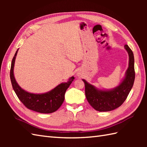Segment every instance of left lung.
Masks as SVG:
<instances>
[{"instance_id": "left-lung-1", "label": "left lung", "mask_w": 147, "mask_h": 147, "mask_svg": "<svg viewBox=\"0 0 147 147\" xmlns=\"http://www.w3.org/2000/svg\"><path fill=\"white\" fill-rule=\"evenodd\" d=\"M124 48L129 55V67L126 71L125 78L117 87L108 91L98 90L83 80L85 86L86 98L96 111H111L120 107L126 100L132 88L135 78V59L133 53L128 45H125Z\"/></svg>"}]
</instances>
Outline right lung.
I'll list each match as a JSON object with an SVG mask.
<instances>
[{
  "mask_svg": "<svg viewBox=\"0 0 147 147\" xmlns=\"http://www.w3.org/2000/svg\"><path fill=\"white\" fill-rule=\"evenodd\" d=\"M18 51V49L12 60L10 78L12 88L14 90L18 98L26 108L33 111L43 114L52 113L56 111L63 103L65 93L74 78L72 76L67 83H61L51 91L43 94H34L24 91L16 82L13 73L15 59Z\"/></svg>",
  "mask_w": 147,
  "mask_h": 147,
  "instance_id": "right-lung-1",
  "label": "right lung"
}]
</instances>
